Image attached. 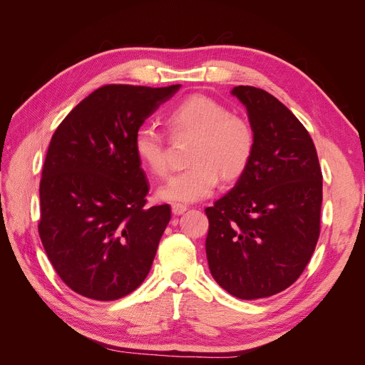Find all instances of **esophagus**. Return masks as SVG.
Segmentation results:
<instances>
[{
    "mask_svg": "<svg viewBox=\"0 0 365 365\" xmlns=\"http://www.w3.org/2000/svg\"><path fill=\"white\" fill-rule=\"evenodd\" d=\"M184 212H187V207H185V205H182V204H173V205H172V213H173L175 216H180V215H182Z\"/></svg>",
    "mask_w": 365,
    "mask_h": 365,
    "instance_id": "1",
    "label": "esophagus"
}]
</instances>
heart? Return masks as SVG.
Listing matches in <instances>:
<instances>
[{"label":"heart","instance_id":"heart-1","mask_svg":"<svg viewBox=\"0 0 365 365\" xmlns=\"http://www.w3.org/2000/svg\"><path fill=\"white\" fill-rule=\"evenodd\" d=\"M173 135H192L189 169L173 175L158 190L163 201L192 204L215 192L219 176L225 182L240 178L251 163L256 135L250 121L212 97L195 94L176 103L165 114ZM132 149L140 164L150 175L163 178L169 172L164 137L152 126H140Z\"/></svg>","mask_w":365,"mask_h":365}]
</instances>
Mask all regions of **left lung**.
Listing matches in <instances>:
<instances>
[{"label":"left lung","mask_w":365,"mask_h":365,"mask_svg":"<svg viewBox=\"0 0 365 365\" xmlns=\"http://www.w3.org/2000/svg\"><path fill=\"white\" fill-rule=\"evenodd\" d=\"M256 135L251 163L205 208L208 268L242 300L271 297L300 277L319 236L323 175L314 141L288 108L254 86H235Z\"/></svg>","instance_id":"left-lung-1"}]
</instances>
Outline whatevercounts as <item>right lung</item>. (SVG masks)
<instances>
[{"instance_id": "right-lung-1", "label": "right lung", "mask_w": 365, "mask_h": 365, "mask_svg": "<svg viewBox=\"0 0 365 365\" xmlns=\"http://www.w3.org/2000/svg\"><path fill=\"white\" fill-rule=\"evenodd\" d=\"M180 86L105 85L54 130L38 230L53 268L74 292L113 302L148 277L170 205L145 207L149 181L132 138Z\"/></svg>"}]
</instances>
